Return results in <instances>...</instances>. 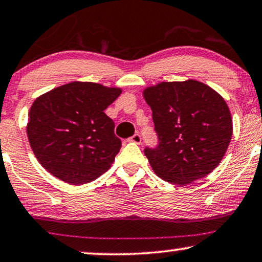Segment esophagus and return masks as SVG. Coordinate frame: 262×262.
<instances>
[{"mask_svg": "<svg viewBox=\"0 0 262 262\" xmlns=\"http://www.w3.org/2000/svg\"><path fill=\"white\" fill-rule=\"evenodd\" d=\"M130 141L134 142V143L141 144V142H142V136L139 135V134H135V135L132 136V137L130 138Z\"/></svg>", "mask_w": 262, "mask_h": 262, "instance_id": "34e87169", "label": "esophagus"}]
</instances>
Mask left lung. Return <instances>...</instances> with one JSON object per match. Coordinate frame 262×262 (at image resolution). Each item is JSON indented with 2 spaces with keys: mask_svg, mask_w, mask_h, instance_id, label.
Wrapping results in <instances>:
<instances>
[{
  "mask_svg": "<svg viewBox=\"0 0 262 262\" xmlns=\"http://www.w3.org/2000/svg\"><path fill=\"white\" fill-rule=\"evenodd\" d=\"M152 112L159 144L145 148L152 171L184 185L209 174L220 164L232 137L226 102L201 81H162L143 91Z\"/></svg>",
  "mask_w": 262,
  "mask_h": 262,
  "instance_id": "8db88e82",
  "label": "left lung"
}]
</instances>
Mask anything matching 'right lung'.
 Masks as SVG:
<instances>
[{
	"label": "right lung",
	"instance_id": "1",
	"mask_svg": "<svg viewBox=\"0 0 262 262\" xmlns=\"http://www.w3.org/2000/svg\"><path fill=\"white\" fill-rule=\"evenodd\" d=\"M120 94L119 88L72 81L37 97L26 132L39 164L73 185L93 182L110 169L121 141L104 110Z\"/></svg>",
	"mask_w": 262,
	"mask_h": 262
}]
</instances>
